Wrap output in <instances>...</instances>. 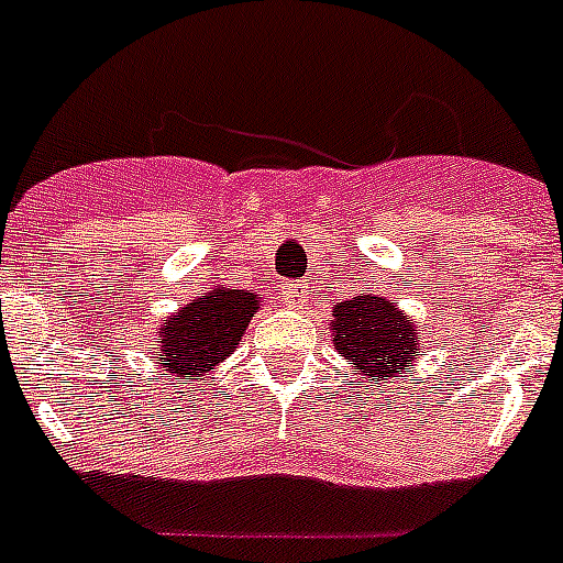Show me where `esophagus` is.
I'll return each instance as SVG.
<instances>
[{
    "label": "esophagus",
    "mask_w": 563,
    "mask_h": 563,
    "mask_svg": "<svg viewBox=\"0 0 563 563\" xmlns=\"http://www.w3.org/2000/svg\"><path fill=\"white\" fill-rule=\"evenodd\" d=\"M282 296H285L287 305H292V307L305 305V301H307V287L305 285H287L285 290H282Z\"/></svg>",
    "instance_id": "obj_1"
}]
</instances>
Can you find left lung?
Here are the masks:
<instances>
[{
    "label": "left lung",
    "mask_w": 563,
    "mask_h": 563,
    "mask_svg": "<svg viewBox=\"0 0 563 563\" xmlns=\"http://www.w3.org/2000/svg\"><path fill=\"white\" fill-rule=\"evenodd\" d=\"M332 343L338 355L352 361L372 380H391L415 361L417 330L406 321L395 301L357 292L352 301L335 307Z\"/></svg>",
    "instance_id": "1"
}]
</instances>
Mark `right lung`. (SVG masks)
<instances>
[{
    "label": "right lung",
    "instance_id": "obj_1",
    "mask_svg": "<svg viewBox=\"0 0 563 563\" xmlns=\"http://www.w3.org/2000/svg\"><path fill=\"white\" fill-rule=\"evenodd\" d=\"M256 310V296L247 290H211L194 298L157 335L163 366L180 380H200L236 350Z\"/></svg>",
    "mask_w": 563,
    "mask_h": 563
}]
</instances>
